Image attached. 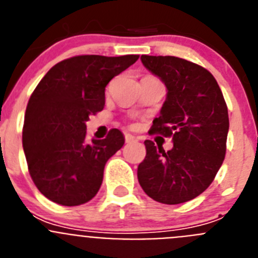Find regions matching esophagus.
I'll use <instances>...</instances> for the list:
<instances>
[{
    "mask_svg": "<svg viewBox=\"0 0 258 258\" xmlns=\"http://www.w3.org/2000/svg\"><path fill=\"white\" fill-rule=\"evenodd\" d=\"M137 138L134 136H132V134H125V142L126 143H133L136 142Z\"/></svg>",
    "mask_w": 258,
    "mask_h": 258,
    "instance_id": "obj_1",
    "label": "esophagus"
}]
</instances>
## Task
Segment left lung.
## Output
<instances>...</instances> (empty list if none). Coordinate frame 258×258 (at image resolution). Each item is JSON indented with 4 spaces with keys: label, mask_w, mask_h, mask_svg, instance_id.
Returning <instances> with one entry per match:
<instances>
[{
    "label": "left lung",
    "mask_w": 258,
    "mask_h": 258,
    "mask_svg": "<svg viewBox=\"0 0 258 258\" xmlns=\"http://www.w3.org/2000/svg\"><path fill=\"white\" fill-rule=\"evenodd\" d=\"M141 59L168 89L161 115L149 133L172 138L173 149L165 152L146 140L138 181L151 199L181 204L206 191L222 165L229 132L226 102L213 75L202 66L169 55Z\"/></svg>",
    "instance_id": "obj_1"
}]
</instances>
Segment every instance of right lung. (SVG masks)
Segmentation results:
<instances>
[{
    "mask_svg": "<svg viewBox=\"0 0 258 258\" xmlns=\"http://www.w3.org/2000/svg\"><path fill=\"white\" fill-rule=\"evenodd\" d=\"M140 55H77L59 61L42 77L27 104L23 150L36 187L66 207L97 195L107 160L124 145L111 129L104 140L86 142L89 116L104 107L107 84Z\"/></svg>",
    "mask_w": 258,
    "mask_h": 258,
    "instance_id": "right-lung-1",
    "label": "right lung"
}]
</instances>
